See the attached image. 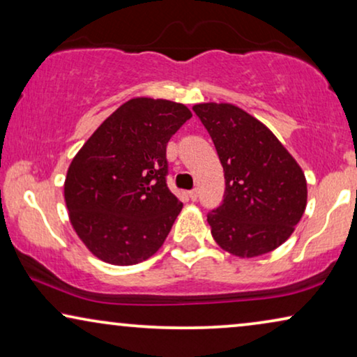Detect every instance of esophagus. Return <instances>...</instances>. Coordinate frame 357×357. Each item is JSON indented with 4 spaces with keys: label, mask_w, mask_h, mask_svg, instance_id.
Instances as JSON below:
<instances>
[{
    "label": "esophagus",
    "mask_w": 357,
    "mask_h": 357,
    "mask_svg": "<svg viewBox=\"0 0 357 357\" xmlns=\"http://www.w3.org/2000/svg\"><path fill=\"white\" fill-rule=\"evenodd\" d=\"M188 197H190V199H192V202H197V199H198V190H197V188L190 190Z\"/></svg>",
    "instance_id": "34e87169"
}]
</instances>
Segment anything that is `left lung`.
I'll list each match as a JSON object with an SVG mask.
<instances>
[{"label":"left lung","mask_w":357,"mask_h":357,"mask_svg":"<svg viewBox=\"0 0 357 357\" xmlns=\"http://www.w3.org/2000/svg\"><path fill=\"white\" fill-rule=\"evenodd\" d=\"M193 112L211 136L224 169L222 203L208 213L219 247L253 258L284 243L307 204L296 159L261 121L232 104H198Z\"/></svg>","instance_id":"left-lung-1"}]
</instances>
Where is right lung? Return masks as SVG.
<instances>
[{"label": "right lung", "instance_id": "right-lung-1", "mask_svg": "<svg viewBox=\"0 0 357 357\" xmlns=\"http://www.w3.org/2000/svg\"><path fill=\"white\" fill-rule=\"evenodd\" d=\"M190 119L177 102L131 99L75 155L65 202L76 234L97 258L135 265L164 243L183 206L167 187L165 149Z\"/></svg>", "mask_w": 357, "mask_h": 357}]
</instances>
